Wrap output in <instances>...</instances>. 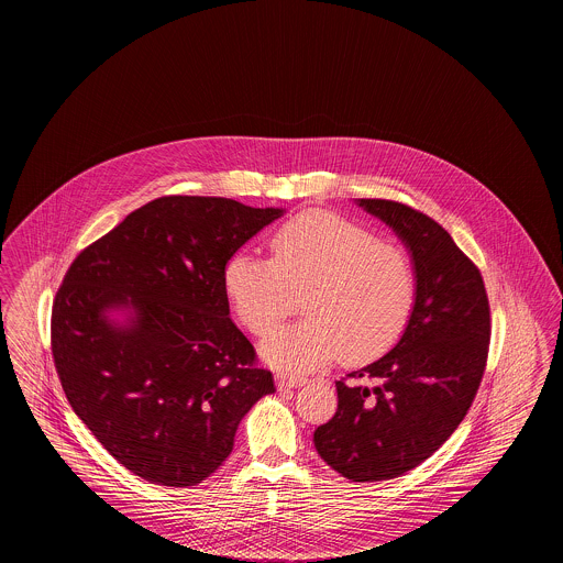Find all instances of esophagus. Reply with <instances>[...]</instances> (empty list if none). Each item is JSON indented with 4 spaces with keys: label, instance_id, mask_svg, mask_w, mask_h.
Listing matches in <instances>:
<instances>
[{
    "label": "esophagus",
    "instance_id": "1",
    "mask_svg": "<svg viewBox=\"0 0 563 563\" xmlns=\"http://www.w3.org/2000/svg\"><path fill=\"white\" fill-rule=\"evenodd\" d=\"M275 382H277V387H279V389H286V387H302V385L309 384V379H307V377L290 375V373H277Z\"/></svg>",
    "mask_w": 563,
    "mask_h": 563
}]
</instances>
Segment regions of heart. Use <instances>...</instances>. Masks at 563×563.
<instances>
[{
  "label": "heart",
  "mask_w": 563,
  "mask_h": 563,
  "mask_svg": "<svg viewBox=\"0 0 563 563\" xmlns=\"http://www.w3.org/2000/svg\"><path fill=\"white\" fill-rule=\"evenodd\" d=\"M273 258L241 250L224 267L239 320L263 334L277 324L292 290H306L305 320L279 325L261 343L263 360L316 371L343 355L368 362L391 350L413 316L417 275L409 254L352 220L305 211L271 238Z\"/></svg>",
  "instance_id": "b5f03b06"
}]
</instances>
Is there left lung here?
<instances>
[{"mask_svg": "<svg viewBox=\"0 0 563 563\" xmlns=\"http://www.w3.org/2000/svg\"><path fill=\"white\" fill-rule=\"evenodd\" d=\"M355 203L407 247L417 300L400 341L350 373L354 382H336L339 409L313 443L332 471L375 483L413 471L455 432L481 384L492 325L478 268L439 222L396 201Z\"/></svg>", "mask_w": 563, "mask_h": 563, "instance_id": "1", "label": "left lung"}]
</instances>
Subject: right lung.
<instances>
[{
	"instance_id": "obj_1",
	"label": "right lung",
	"mask_w": 563,
	"mask_h": 563,
	"mask_svg": "<svg viewBox=\"0 0 563 563\" xmlns=\"http://www.w3.org/2000/svg\"><path fill=\"white\" fill-rule=\"evenodd\" d=\"M286 213L161 197L78 254L53 305V357L92 437L142 478L190 487L231 455L273 375L229 318L224 267Z\"/></svg>"
}]
</instances>
